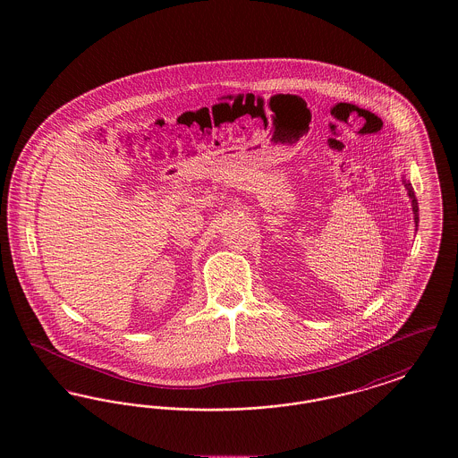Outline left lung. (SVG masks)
Instances as JSON below:
<instances>
[{
    "label": "left lung",
    "instance_id": "left-lung-1",
    "mask_svg": "<svg viewBox=\"0 0 458 458\" xmlns=\"http://www.w3.org/2000/svg\"><path fill=\"white\" fill-rule=\"evenodd\" d=\"M403 185H405V189H407V194H409L411 200H412V211H414L415 226H417V223H419V206H417V199H415L414 189H412L411 182H407V180H403Z\"/></svg>",
    "mask_w": 458,
    "mask_h": 458
}]
</instances>
